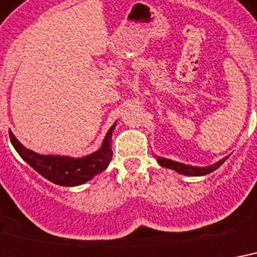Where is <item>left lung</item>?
<instances>
[{
  "instance_id": "obj_1",
  "label": "left lung",
  "mask_w": 257,
  "mask_h": 257,
  "mask_svg": "<svg viewBox=\"0 0 257 257\" xmlns=\"http://www.w3.org/2000/svg\"><path fill=\"white\" fill-rule=\"evenodd\" d=\"M228 160V157L222 158L221 161H218L212 166H206V168H196V166H189V165L180 164V162H176V161L166 160V158H161V157H157V161L161 166L168 169H173L176 172L181 173V174H185V176H205V174H209V173L214 172L216 169H218L221 166L225 161Z\"/></svg>"
}]
</instances>
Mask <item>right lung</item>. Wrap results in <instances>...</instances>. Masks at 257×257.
<instances>
[{
    "label": "right lung",
    "mask_w": 257,
    "mask_h": 257,
    "mask_svg": "<svg viewBox=\"0 0 257 257\" xmlns=\"http://www.w3.org/2000/svg\"><path fill=\"white\" fill-rule=\"evenodd\" d=\"M115 124L111 127L106 134L103 146L91 156L83 158H69L60 156H40L37 153L28 150L15 138V135L9 131V138L19 153L20 157L25 162L31 165L36 172L40 173L44 178L60 186H76L89 181L93 176H96L103 170H106L111 158H112V149H111V137Z\"/></svg>",
    "instance_id": "obj_1"
}]
</instances>
